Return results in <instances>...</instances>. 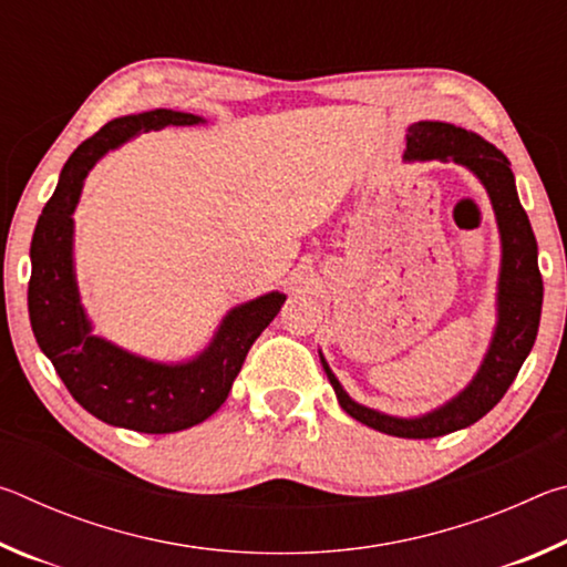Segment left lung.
<instances>
[{
    "instance_id": "obj_1",
    "label": "left lung",
    "mask_w": 567,
    "mask_h": 567,
    "mask_svg": "<svg viewBox=\"0 0 567 567\" xmlns=\"http://www.w3.org/2000/svg\"><path fill=\"white\" fill-rule=\"evenodd\" d=\"M405 159L455 162L473 172L491 195L503 243L501 282H497V328L491 348L485 352L477 375L460 395L420 417H395L360 405L342 390L340 380L332 375L322 354L320 358L340 408L350 417L385 435L425 440L473 425L503 400L535 344L543 310V277L537 270V243L530 219L517 199L511 162L501 150L485 142L480 134L455 127V124L415 122L408 130Z\"/></svg>"
}]
</instances>
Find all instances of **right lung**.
<instances>
[{"instance_id":"obj_1","label":"right lung","mask_w":567,"mask_h":567,"mask_svg":"<svg viewBox=\"0 0 567 567\" xmlns=\"http://www.w3.org/2000/svg\"><path fill=\"white\" fill-rule=\"evenodd\" d=\"M199 122L205 120L197 114L152 110L104 124L66 159L54 195L37 219L30 247L32 277L27 302L37 344L84 410L107 425L150 435L187 430L217 412L233 390L252 342L285 302L282 292H270L235 307L217 328L213 342L197 358L177 364L145 360L92 334L72 260V213L80 203L84 177L104 152L142 132Z\"/></svg>"}]
</instances>
